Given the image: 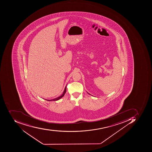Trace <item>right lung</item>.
Returning <instances> with one entry per match:
<instances>
[{"mask_svg":"<svg viewBox=\"0 0 152 152\" xmlns=\"http://www.w3.org/2000/svg\"><path fill=\"white\" fill-rule=\"evenodd\" d=\"M66 92V86L64 90V93H63V94L61 95V96H60L59 97L56 98L55 99H51V100H48V99H46V100H48V101H56V100H58L60 99L63 97V96L65 94Z\"/></svg>","mask_w":152,"mask_h":152,"instance_id":"obj_1","label":"right lung"}]
</instances>
